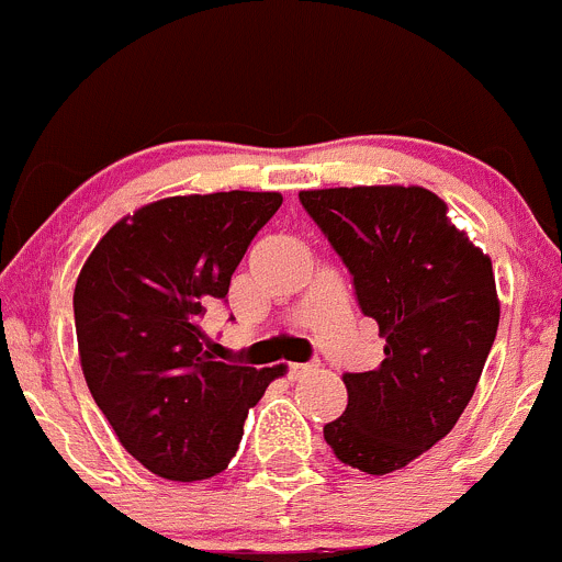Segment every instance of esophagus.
<instances>
[{
	"instance_id": "esophagus-1",
	"label": "esophagus",
	"mask_w": 562,
	"mask_h": 562,
	"mask_svg": "<svg viewBox=\"0 0 562 562\" xmlns=\"http://www.w3.org/2000/svg\"><path fill=\"white\" fill-rule=\"evenodd\" d=\"M308 371H314V366H308V363H289L286 374H289V380H300V376H305V374H308Z\"/></svg>"
}]
</instances>
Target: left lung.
I'll return each instance as SVG.
<instances>
[{
  "mask_svg": "<svg viewBox=\"0 0 562 562\" xmlns=\"http://www.w3.org/2000/svg\"><path fill=\"white\" fill-rule=\"evenodd\" d=\"M352 273L385 360L344 374L347 409L325 426L338 462L369 475L407 468L457 426L499 325L492 259L420 186L300 191Z\"/></svg>",
  "mask_w": 562,
  "mask_h": 562,
  "instance_id": "obj_1",
  "label": "left lung"
}]
</instances>
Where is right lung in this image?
<instances>
[{
  "mask_svg": "<svg viewBox=\"0 0 562 562\" xmlns=\"http://www.w3.org/2000/svg\"><path fill=\"white\" fill-rule=\"evenodd\" d=\"M281 202L273 191L160 199L116 221L81 268L74 311L87 387L155 475L191 483L224 472L248 409L283 374L215 360L202 330Z\"/></svg>",
  "mask_w": 562,
  "mask_h": 562,
  "instance_id": "right-lung-1",
  "label": "right lung"
}]
</instances>
